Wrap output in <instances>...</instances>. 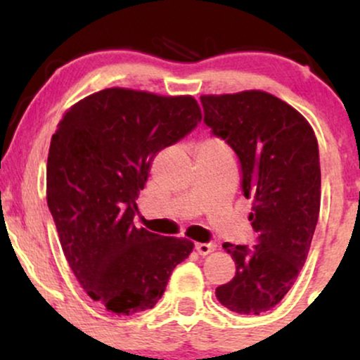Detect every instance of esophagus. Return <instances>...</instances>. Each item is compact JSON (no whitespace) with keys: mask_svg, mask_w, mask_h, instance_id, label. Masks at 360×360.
<instances>
[{"mask_svg":"<svg viewBox=\"0 0 360 360\" xmlns=\"http://www.w3.org/2000/svg\"><path fill=\"white\" fill-rule=\"evenodd\" d=\"M194 249H196V252L200 255H208L210 252H213L214 249H217V243L213 242H208V243H196L194 245Z\"/></svg>","mask_w":360,"mask_h":360,"instance_id":"1","label":"esophagus"}]
</instances>
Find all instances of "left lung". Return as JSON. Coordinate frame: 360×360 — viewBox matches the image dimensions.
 I'll use <instances>...</instances> for the list:
<instances>
[{"label":"left lung","mask_w":360,"mask_h":360,"mask_svg":"<svg viewBox=\"0 0 360 360\" xmlns=\"http://www.w3.org/2000/svg\"><path fill=\"white\" fill-rule=\"evenodd\" d=\"M205 125L225 140L240 164L242 193L255 245L225 242L232 281L217 288L230 311H269L295 284L320 214V154L315 131L288 103L264 91L201 96Z\"/></svg>","instance_id":"obj_1"}]
</instances>
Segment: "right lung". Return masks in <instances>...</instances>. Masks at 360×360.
<instances>
[{
  "instance_id": "obj_1",
  "label": "right lung",
  "mask_w": 360,
  "mask_h": 360,
  "mask_svg": "<svg viewBox=\"0 0 360 360\" xmlns=\"http://www.w3.org/2000/svg\"><path fill=\"white\" fill-rule=\"evenodd\" d=\"M201 122L191 96L103 89L76 103L52 135L47 205L62 250L84 291L117 315L162 298L193 242L137 229L135 200L152 160Z\"/></svg>"
}]
</instances>
